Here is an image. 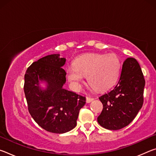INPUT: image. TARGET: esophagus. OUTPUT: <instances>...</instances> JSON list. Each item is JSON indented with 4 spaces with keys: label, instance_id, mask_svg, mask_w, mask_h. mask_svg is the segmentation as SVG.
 Instances as JSON below:
<instances>
[{
    "label": "esophagus",
    "instance_id": "34e87169",
    "mask_svg": "<svg viewBox=\"0 0 156 156\" xmlns=\"http://www.w3.org/2000/svg\"><path fill=\"white\" fill-rule=\"evenodd\" d=\"M94 100V99L93 98H90V97H87L86 98V101H87V103H89V102H92Z\"/></svg>",
    "mask_w": 156,
    "mask_h": 156
}]
</instances>
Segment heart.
<instances>
[{"label":"heart","mask_w":156,"mask_h":156,"mask_svg":"<svg viewBox=\"0 0 156 156\" xmlns=\"http://www.w3.org/2000/svg\"><path fill=\"white\" fill-rule=\"evenodd\" d=\"M121 62L113 54H89L78 57L74 66L67 69V78L75 89L80 87L84 76L96 90L105 91L113 85L119 76Z\"/></svg>","instance_id":"1"}]
</instances>
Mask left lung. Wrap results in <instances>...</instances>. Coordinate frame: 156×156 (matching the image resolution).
<instances>
[{"label":"left lung","mask_w":156,"mask_h":156,"mask_svg":"<svg viewBox=\"0 0 156 156\" xmlns=\"http://www.w3.org/2000/svg\"><path fill=\"white\" fill-rule=\"evenodd\" d=\"M144 85L138 61L133 58H126L114 88L99 97L103 105L98 117L99 125L109 130H118L129 125L143 105Z\"/></svg>","instance_id":"1"}]
</instances>
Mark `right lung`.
Wrapping results in <instances>:
<instances>
[{
  "label": "right lung",
  "mask_w": 156,
  "mask_h": 156,
  "mask_svg": "<svg viewBox=\"0 0 156 156\" xmlns=\"http://www.w3.org/2000/svg\"><path fill=\"white\" fill-rule=\"evenodd\" d=\"M66 60L51 54L33 62L25 75L24 92L31 117L47 131L64 133L76 126L79 111L85 104V97L62 87L66 82L63 69ZM48 83L46 90L39 80Z\"/></svg>",
  "instance_id": "right-lung-1"
}]
</instances>
